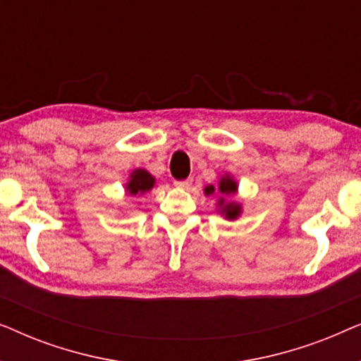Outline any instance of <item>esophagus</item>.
<instances>
[{"mask_svg":"<svg viewBox=\"0 0 361 361\" xmlns=\"http://www.w3.org/2000/svg\"><path fill=\"white\" fill-rule=\"evenodd\" d=\"M190 184H192V177H189V179H184V180H174V185L180 187V189H187V187H190Z\"/></svg>","mask_w":361,"mask_h":361,"instance_id":"obj_1","label":"esophagus"}]
</instances>
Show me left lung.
I'll use <instances>...</instances> for the list:
<instances>
[{"label": "left lung", "instance_id": "obj_1", "mask_svg": "<svg viewBox=\"0 0 361 361\" xmlns=\"http://www.w3.org/2000/svg\"><path fill=\"white\" fill-rule=\"evenodd\" d=\"M205 192L207 194H210V192H214V187H207ZM220 192L221 194H235L236 184L230 179V177H225V179H221V182H220ZM224 212H225L226 219H236V216L240 215V205L226 204Z\"/></svg>", "mask_w": 361, "mask_h": 361}]
</instances>
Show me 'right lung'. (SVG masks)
Listing matches in <instances>:
<instances>
[{"label":"right lung","mask_w":361,"mask_h":361,"mask_svg":"<svg viewBox=\"0 0 361 361\" xmlns=\"http://www.w3.org/2000/svg\"><path fill=\"white\" fill-rule=\"evenodd\" d=\"M152 185H154V177L145 169H137L131 174V180L128 184V192L131 195L145 194V192L152 189Z\"/></svg>","instance_id":"add662e5"}]
</instances>
